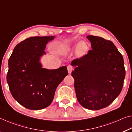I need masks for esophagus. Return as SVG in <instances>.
Here are the masks:
<instances>
[{"label": "esophagus", "instance_id": "34e87169", "mask_svg": "<svg viewBox=\"0 0 132 132\" xmlns=\"http://www.w3.org/2000/svg\"><path fill=\"white\" fill-rule=\"evenodd\" d=\"M68 73L69 74H70L72 73V70H73V67L72 66H70V65H69V66H68Z\"/></svg>", "mask_w": 132, "mask_h": 132}]
</instances>
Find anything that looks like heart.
Instances as JSON below:
<instances>
[{
    "label": "heart",
    "instance_id": "heart-1",
    "mask_svg": "<svg viewBox=\"0 0 132 132\" xmlns=\"http://www.w3.org/2000/svg\"><path fill=\"white\" fill-rule=\"evenodd\" d=\"M89 48V45L88 44V43L85 41H82L74 46L71 44L63 45L59 47V52L60 54L66 55L75 50L76 56L78 57H82L87 54Z\"/></svg>",
    "mask_w": 132,
    "mask_h": 132
}]
</instances>
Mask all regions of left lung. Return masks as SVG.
<instances>
[{
    "instance_id": "8db88e82",
    "label": "left lung",
    "mask_w": 132,
    "mask_h": 132,
    "mask_svg": "<svg viewBox=\"0 0 132 132\" xmlns=\"http://www.w3.org/2000/svg\"><path fill=\"white\" fill-rule=\"evenodd\" d=\"M91 43L88 53L71 62L74 87L79 104L98 110L109 105L121 91L125 68L121 54L111 41L100 37H86Z\"/></svg>"
}]
</instances>
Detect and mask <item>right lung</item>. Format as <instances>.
<instances>
[{"mask_svg": "<svg viewBox=\"0 0 132 132\" xmlns=\"http://www.w3.org/2000/svg\"><path fill=\"white\" fill-rule=\"evenodd\" d=\"M54 36L32 37L18 44L8 61L7 82L14 99L29 110H41L52 103L58 85L68 75L66 66L43 68L40 58Z\"/></svg>", "mask_w": 132, "mask_h": 132, "instance_id": "add662e5", "label": "right lung"}]
</instances>
